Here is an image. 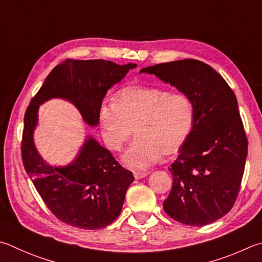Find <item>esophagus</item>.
<instances>
[{
	"instance_id": "34e87169",
	"label": "esophagus",
	"mask_w": 262,
	"mask_h": 262,
	"mask_svg": "<svg viewBox=\"0 0 262 262\" xmlns=\"http://www.w3.org/2000/svg\"><path fill=\"white\" fill-rule=\"evenodd\" d=\"M147 175V173H145V172H134V178L136 179V180H139V179H143V178H145Z\"/></svg>"
}]
</instances>
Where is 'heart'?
Here are the masks:
<instances>
[{
	"label": "heart",
	"mask_w": 262,
	"mask_h": 262,
	"mask_svg": "<svg viewBox=\"0 0 262 262\" xmlns=\"http://www.w3.org/2000/svg\"><path fill=\"white\" fill-rule=\"evenodd\" d=\"M102 136L119 151L135 127L136 139L122 160L128 167L145 169L183 146L193 126V106L183 93L156 87L123 88L115 102H103L98 111Z\"/></svg>",
	"instance_id": "obj_1"
}]
</instances>
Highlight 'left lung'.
Segmentation results:
<instances>
[{
	"instance_id": "obj_1",
	"label": "left lung",
	"mask_w": 262,
	"mask_h": 262,
	"mask_svg": "<svg viewBox=\"0 0 262 262\" xmlns=\"http://www.w3.org/2000/svg\"><path fill=\"white\" fill-rule=\"evenodd\" d=\"M187 95L193 126L168 168L173 187L164 202L168 215L187 226H206L231 210L238 196L247 139L238 104L226 80L210 65L183 59L144 68Z\"/></svg>"
}]
</instances>
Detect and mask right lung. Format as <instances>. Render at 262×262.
I'll return each mask as SVG.
<instances>
[{
  "instance_id": "add662e5",
  "label": "right lung",
  "mask_w": 262,
  "mask_h": 262,
  "mask_svg": "<svg viewBox=\"0 0 262 262\" xmlns=\"http://www.w3.org/2000/svg\"><path fill=\"white\" fill-rule=\"evenodd\" d=\"M135 68L136 64L118 65L104 59H66L51 71L27 107L21 142L24 167L51 213L66 225L88 230L110 225L121 213L134 177L92 136L68 166L47 164L34 144L39 106L51 98L66 99L85 123L96 127L107 90Z\"/></svg>"
}]
</instances>
